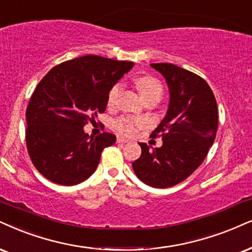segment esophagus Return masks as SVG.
<instances>
[{
  "label": "esophagus",
  "mask_w": 252,
  "mask_h": 252,
  "mask_svg": "<svg viewBox=\"0 0 252 252\" xmlns=\"http://www.w3.org/2000/svg\"><path fill=\"white\" fill-rule=\"evenodd\" d=\"M117 143H121V144H124V143H128L129 141L126 138H124V137H117Z\"/></svg>",
  "instance_id": "esophagus-1"
}]
</instances>
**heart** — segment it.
Here are the masks:
<instances>
[{"label": "heart", "instance_id": "1", "mask_svg": "<svg viewBox=\"0 0 252 252\" xmlns=\"http://www.w3.org/2000/svg\"><path fill=\"white\" fill-rule=\"evenodd\" d=\"M135 84L144 100H148L150 97L159 100L161 97V95H163V85L155 76L141 75L135 79ZM121 89H122V86L120 84H115L110 88L107 97V104L109 108H114L117 104V101H119V96L121 94ZM143 126H144V121L130 116L120 117V119H117L114 122V128L119 132L126 136L133 135Z\"/></svg>", "mask_w": 252, "mask_h": 252}]
</instances>
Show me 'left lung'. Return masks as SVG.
<instances>
[{"mask_svg": "<svg viewBox=\"0 0 252 252\" xmlns=\"http://www.w3.org/2000/svg\"><path fill=\"white\" fill-rule=\"evenodd\" d=\"M164 76L170 91L166 115L151 133L163 145L150 150L139 143L142 155L132 163L136 176L156 189H167L189 178L208 154L218 131V104L201 76L173 65L151 63Z\"/></svg>", "mask_w": 252, "mask_h": 252, "instance_id": "obj_1", "label": "left lung"}]
</instances>
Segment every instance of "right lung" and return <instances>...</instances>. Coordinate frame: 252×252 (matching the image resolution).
Wrapping results in <instances>:
<instances>
[{
  "label": "right lung",
  "instance_id": "right-lung-1",
  "mask_svg": "<svg viewBox=\"0 0 252 252\" xmlns=\"http://www.w3.org/2000/svg\"><path fill=\"white\" fill-rule=\"evenodd\" d=\"M132 66L88 55L55 66L41 79L25 113V139L34 167L46 179L73 186L94 173L116 136H89L84 126L104 113L110 88Z\"/></svg>",
  "mask_w": 252,
  "mask_h": 252
}]
</instances>
